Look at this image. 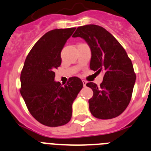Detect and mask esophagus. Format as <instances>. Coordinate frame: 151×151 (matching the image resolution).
I'll return each instance as SVG.
<instances>
[{"mask_svg": "<svg viewBox=\"0 0 151 151\" xmlns=\"http://www.w3.org/2000/svg\"><path fill=\"white\" fill-rule=\"evenodd\" d=\"M82 83H83L84 87H85V86H86V85H87V82H86V81H85V80H82Z\"/></svg>", "mask_w": 151, "mask_h": 151, "instance_id": "34e87169", "label": "esophagus"}]
</instances>
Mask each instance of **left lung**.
Segmentation results:
<instances>
[{"instance_id": "left-lung-1", "label": "left lung", "mask_w": 151, "mask_h": 151, "mask_svg": "<svg viewBox=\"0 0 151 151\" xmlns=\"http://www.w3.org/2000/svg\"><path fill=\"white\" fill-rule=\"evenodd\" d=\"M73 37H81L90 47V69L104 73L100 86L93 82L86 85L94 93L88 101L91 113L101 119L118 116L129 105L135 83L132 60L119 42L101 26H80Z\"/></svg>"}]
</instances>
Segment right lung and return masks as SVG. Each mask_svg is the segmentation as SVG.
<instances>
[{"mask_svg": "<svg viewBox=\"0 0 151 151\" xmlns=\"http://www.w3.org/2000/svg\"><path fill=\"white\" fill-rule=\"evenodd\" d=\"M75 30L54 29L44 35L29 53L21 72L20 93L28 110L47 126L57 127L70 121L73 103L83 87L78 77L69 78L64 85L54 81L61 50Z\"/></svg>", "mask_w": 151, "mask_h": 151, "instance_id": "right-lung-1", "label": "right lung"}]
</instances>
